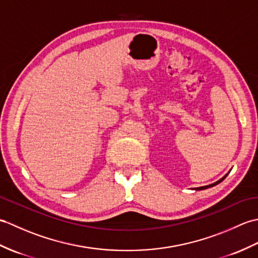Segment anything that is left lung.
Here are the masks:
<instances>
[{
  "mask_svg": "<svg viewBox=\"0 0 258 258\" xmlns=\"http://www.w3.org/2000/svg\"><path fill=\"white\" fill-rule=\"evenodd\" d=\"M227 176V174L225 175V176H224L223 178H221L220 180H217V182H215V183H213V184H211V185H207V186H202V187H197V188H195L196 190H201V189H206V188H208V187H213V186H215V185H217L218 183H221L222 182V180L224 179V178H225Z\"/></svg>",
  "mask_w": 258,
  "mask_h": 258,
  "instance_id": "obj_1",
  "label": "left lung"
}]
</instances>
